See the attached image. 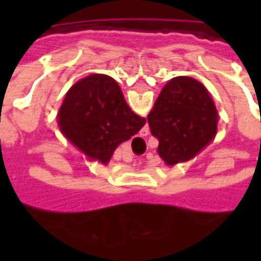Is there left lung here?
I'll return each instance as SVG.
<instances>
[{
  "label": "left lung",
  "mask_w": 261,
  "mask_h": 261,
  "mask_svg": "<svg viewBox=\"0 0 261 261\" xmlns=\"http://www.w3.org/2000/svg\"><path fill=\"white\" fill-rule=\"evenodd\" d=\"M218 113L207 89L190 76L170 80L148 114L158 153L168 165L193 158L217 133Z\"/></svg>",
  "instance_id": "8db88e82"
}]
</instances>
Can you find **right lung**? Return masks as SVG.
I'll list each match as a JSON object with an SVG mask.
<instances>
[{"label": "right lung", "mask_w": 261, "mask_h": 261, "mask_svg": "<svg viewBox=\"0 0 261 261\" xmlns=\"http://www.w3.org/2000/svg\"><path fill=\"white\" fill-rule=\"evenodd\" d=\"M145 123L127 106L117 82L103 74H92L71 86L59 112L60 128L68 140L102 164Z\"/></svg>", "instance_id": "1"}]
</instances>
